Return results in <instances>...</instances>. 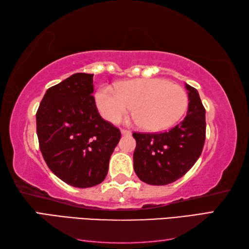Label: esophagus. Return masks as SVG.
Here are the masks:
<instances>
[{"label": "esophagus", "mask_w": 249, "mask_h": 249, "mask_svg": "<svg viewBox=\"0 0 249 249\" xmlns=\"http://www.w3.org/2000/svg\"><path fill=\"white\" fill-rule=\"evenodd\" d=\"M121 134L123 136H130V131L127 129H121Z\"/></svg>", "instance_id": "34e87169"}]
</instances>
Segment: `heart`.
Listing matches in <instances>:
<instances>
[{
    "instance_id": "heart-1",
    "label": "heart",
    "mask_w": 249,
    "mask_h": 249,
    "mask_svg": "<svg viewBox=\"0 0 249 249\" xmlns=\"http://www.w3.org/2000/svg\"><path fill=\"white\" fill-rule=\"evenodd\" d=\"M95 102L111 123L120 122L133 106L136 123L145 130L160 131L182 118L188 107V95L182 87L166 79L144 78L121 82L115 89L102 87Z\"/></svg>"
}]
</instances>
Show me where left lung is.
I'll list each match as a JSON object with an SVG mask.
<instances>
[{
	"instance_id": "8db88e82",
	"label": "left lung",
	"mask_w": 249,
	"mask_h": 249,
	"mask_svg": "<svg viewBox=\"0 0 249 249\" xmlns=\"http://www.w3.org/2000/svg\"><path fill=\"white\" fill-rule=\"evenodd\" d=\"M188 109L185 119L160 134L134 133V169L142 182L167 185L182 178L198 160L205 140V109L195 88L185 83Z\"/></svg>"
}]
</instances>
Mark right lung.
Wrapping results in <instances>:
<instances>
[{
	"mask_svg": "<svg viewBox=\"0 0 249 249\" xmlns=\"http://www.w3.org/2000/svg\"><path fill=\"white\" fill-rule=\"evenodd\" d=\"M92 73L77 72L47 89L36 113L39 149L50 170L78 188L102 183L121 133L99 115Z\"/></svg>",
	"mask_w": 249,
	"mask_h": 249,
	"instance_id": "1",
	"label": "right lung"
}]
</instances>
